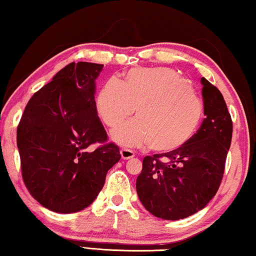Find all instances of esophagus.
<instances>
[{
  "label": "esophagus",
  "mask_w": 256,
  "mask_h": 256,
  "mask_svg": "<svg viewBox=\"0 0 256 256\" xmlns=\"http://www.w3.org/2000/svg\"><path fill=\"white\" fill-rule=\"evenodd\" d=\"M120 155L123 160H128V158H132L136 156L134 152H133L131 150H128V148H122Z\"/></svg>",
  "instance_id": "1"
}]
</instances>
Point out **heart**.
<instances>
[{
    "mask_svg": "<svg viewBox=\"0 0 256 256\" xmlns=\"http://www.w3.org/2000/svg\"><path fill=\"white\" fill-rule=\"evenodd\" d=\"M136 106L138 118L114 130L112 138L162 152L188 142L204 112L196 90L169 68H132L120 82L108 80L96 98L98 115L109 128L120 124Z\"/></svg>",
    "mask_w": 256,
    "mask_h": 256,
    "instance_id": "heart-1",
    "label": "heart"
}]
</instances>
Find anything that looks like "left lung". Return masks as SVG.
I'll use <instances>...</instances> for the list:
<instances>
[{"mask_svg":"<svg viewBox=\"0 0 256 256\" xmlns=\"http://www.w3.org/2000/svg\"><path fill=\"white\" fill-rule=\"evenodd\" d=\"M204 115L201 126L178 150L144 156L136 193L148 212L182 220L204 208L220 185L231 144L232 120L222 93L201 78Z\"/></svg>","mask_w":256,"mask_h":256,"instance_id":"1","label":"left lung"}]
</instances>
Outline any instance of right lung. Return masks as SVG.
Here are the masks:
<instances>
[{
	"instance_id": "right-lung-1",
	"label": "right lung",
	"mask_w": 256,
	"mask_h": 256,
	"mask_svg": "<svg viewBox=\"0 0 256 256\" xmlns=\"http://www.w3.org/2000/svg\"><path fill=\"white\" fill-rule=\"evenodd\" d=\"M102 68L68 64L33 94L18 124L22 180L34 199L55 212L88 207L120 160L96 112L95 79Z\"/></svg>"
}]
</instances>
